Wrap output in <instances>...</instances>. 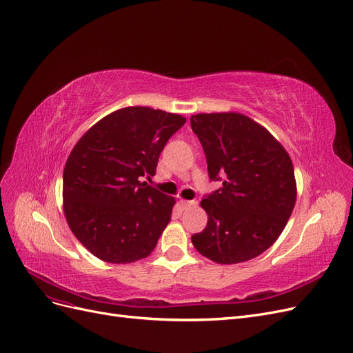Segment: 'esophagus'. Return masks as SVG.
Here are the masks:
<instances>
[{
    "label": "esophagus",
    "mask_w": 353,
    "mask_h": 353,
    "mask_svg": "<svg viewBox=\"0 0 353 353\" xmlns=\"http://www.w3.org/2000/svg\"><path fill=\"white\" fill-rule=\"evenodd\" d=\"M194 205H196V201H193V200H183V199L179 200V206L183 209H188V208L194 206Z\"/></svg>",
    "instance_id": "1"
}]
</instances>
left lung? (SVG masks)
<instances>
[{
	"label": "left lung",
	"instance_id": "8db88e82",
	"mask_svg": "<svg viewBox=\"0 0 353 353\" xmlns=\"http://www.w3.org/2000/svg\"><path fill=\"white\" fill-rule=\"evenodd\" d=\"M191 128L209 178H223L222 188L200 201L208 223L191 241L216 263L250 261L271 248L292 215L297 196L292 159L266 128L237 112L194 114Z\"/></svg>",
	"mask_w": 353,
	"mask_h": 353
}]
</instances>
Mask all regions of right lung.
I'll return each instance as SVG.
<instances>
[{"mask_svg": "<svg viewBox=\"0 0 353 353\" xmlns=\"http://www.w3.org/2000/svg\"><path fill=\"white\" fill-rule=\"evenodd\" d=\"M185 117L123 108L85 132L63 170V210L72 232L95 258L132 263L150 254L175 199L141 183Z\"/></svg>", "mask_w": 353, "mask_h": 353, "instance_id": "1", "label": "right lung"}]
</instances>
